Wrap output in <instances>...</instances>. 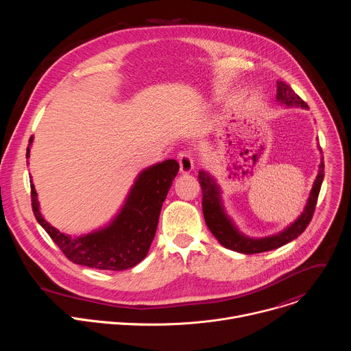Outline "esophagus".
Wrapping results in <instances>:
<instances>
[{"label":"esophagus","instance_id":"1","mask_svg":"<svg viewBox=\"0 0 351 351\" xmlns=\"http://www.w3.org/2000/svg\"><path fill=\"white\" fill-rule=\"evenodd\" d=\"M179 165L182 173H190L194 169V156L191 152H183L179 154Z\"/></svg>","mask_w":351,"mask_h":351}]
</instances>
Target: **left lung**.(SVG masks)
<instances>
[{
    "label": "left lung",
    "mask_w": 351,
    "mask_h": 351,
    "mask_svg": "<svg viewBox=\"0 0 351 351\" xmlns=\"http://www.w3.org/2000/svg\"><path fill=\"white\" fill-rule=\"evenodd\" d=\"M276 87H278L276 99L280 104L286 107L308 108L303 99L300 98L291 90V87L285 82L278 80ZM321 160L322 161L318 167V175L314 180L313 189L310 191V197L307 199V204L302 215H300L293 223H290L282 232L272 236L260 237V239L248 237L236 228L233 221L225 213V207L222 204V197H221V187L218 186L217 180L208 172L199 171L198 183L202 184V190H203V214H204V219L208 229L223 247L243 254H257V253L269 252V250H275L297 239L306 230V228L308 226L314 215L318 194L324 180V158Z\"/></svg>",
    "instance_id": "left-lung-1"
}]
</instances>
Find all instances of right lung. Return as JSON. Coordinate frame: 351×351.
Instances as JSON below:
<instances>
[{"label": "right lung", "mask_w": 351, "mask_h": 351, "mask_svg": "<svg viewBox=\"0 0 351 351\" xmlns=\"http://www.w3.org/2000/svg\"><path fill=\"white\" fill-rule=\"evenodd\" d=\"M30 143L26 158L30 157ZM179 164L167 160L143 169L117 217L106 226L72 237L49 225L40 213L37 191L30 180L32 207L37 222L75 264L108 271H125L143 261L156 236L160 213Z\"/></svg>", "instance_id": "1"}]
</instances>
